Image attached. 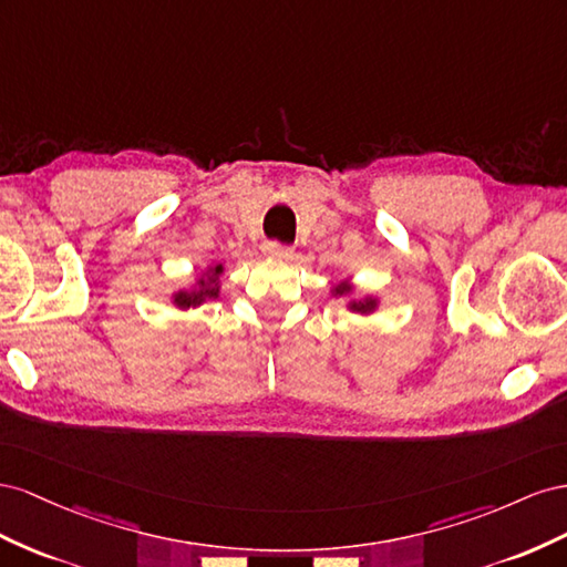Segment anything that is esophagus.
<instances>
[{"mask_svg": "<svg viewBox=\"0 0 567 567\" xmlns=\"http://www.w3.org/2000/svg\"><path fill=\"white\" fill-rule=\"evenodd\" d=\"M264 256L275 258V261H289V258H292V249L278 245V241H268V245H264Z\"/></svg>", "mask_w": 567, "mask_h": 567, "instance_id": "obj_1", "label": "esophagus"}]
</instances>
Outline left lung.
Masks as SVG:
<instances>
[{
  "label": "left lung",
  "instance_id": "obj_1",
  "mask_svg": "<svg viewBox=\"0 0 567 567\" xmlns=\"http://www.w3.org/2000/svg\"><path fill=\"white\" fill-rule=\"evenodd\" d=\"M355 292H359V289H355V285L349 280V278H344V280H339V282H334L332 287H330V295L332 297H347V311H351V313H359V316H373L378 309H380V299L378 297H373V295H365V297H355Z\"/></svg>",
  "mask_w": 567,
  "mask_h": 567
}]
</instances>
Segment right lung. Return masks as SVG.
Returning <instances> with one entry per match:
<instances>
[{
	"label": "right lung",
	"instance_id": "obj_1",
	"mask_svg": "<svg viewBox=\"0 0 567 567\" xmlns=\"http://www.w3.org/2000/svg\"><path fill=\"white\" fill-rule=\"evenodd\" d=\"M225 272L223 264H212L206 266L197 278H194L187 287L175 289V292L168 297L171 303L177 311H189V309H199L202 303L218 299L220 297V275Z\"/></svg>",
	"mask_w": 567,
	"mask_h": 567
}]
</instances>
